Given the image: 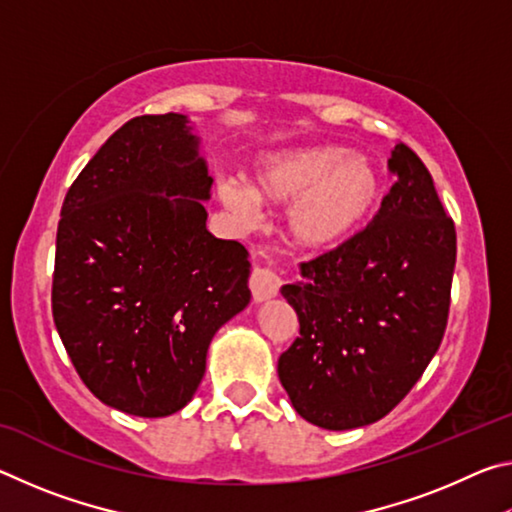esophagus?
Wrapping results in <instances>:
<instances>
[{
    "instance_id": "34e87169",
    "label": "esophagus",
    "mask_w": 512,
    "mask_h": 512,
    "mask_svg": "<svg viewBox=\"0 0 512 512\" xmlns=\"http://www.w3.org/2000/svg\"><path fill=\"white\" fill-rule=\"evenodd\" d=\"M280 287H282L280 275H277L271 266H257L253 275H250V293H253L255 302L275 298Z\"/></svg>"
}]
</instances>
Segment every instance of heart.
<instances>
[{
    "label": "heart",
    "instance_id": "b5f03b06",
    "mask_svg": "<svg viewBox=\"0 0 512 512\" xmlns=\"http://www.w3.org/2000/svg\"><path fill=\"white\" fill-rule=\"evenodd\" d=\"M379 169L345 146H302L266 153L253 164L250 187L223 180L219 198L237 214L257 203L289 207L287 235L293 246L327 253L343 246L370 221L381 201Z\"/></svg>",
    "mask_w": 512,
    "mask_h": 512
}]
</instances>
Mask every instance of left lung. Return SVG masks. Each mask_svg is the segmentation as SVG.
<instances>
[{
	"label": "left lung",
	"mask_w": 512,
	"mask_h": 512,
	"mask_svg": "<svg viewBox=\"0 0 512 512\" xmlns=\"http://www.w3.org/2000/svg\"><path fill=\"white\" fill-rule=\"evenodd\" d=\"M388 169L397 180L366 228L302 264V282L280 289L300 336L277 359V375L293 409L329 431L391 413L447 327L454 221L409 146H395Z\"/></svg>",
	"instance_id": "left-lung-1"
}]
</instances>
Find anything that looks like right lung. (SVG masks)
<instances>
[{"instance_id": "obj_1", "label": "right lung", "mask_w": 512, "mask_h": 512, "mask_svg": "<svg viewBox=\"0 0 512 512\" xmlns=\"http://www.w3.org/2000/svg\"><path fill=\"white\" fill-rule=\"evenodd\" d=\"M178 112L112 133L65 196L51 311L83 384L164 418L192 400L219 327L250 302L248 250L205 228L212 178Z\"/></svg>"}]
</instances>
